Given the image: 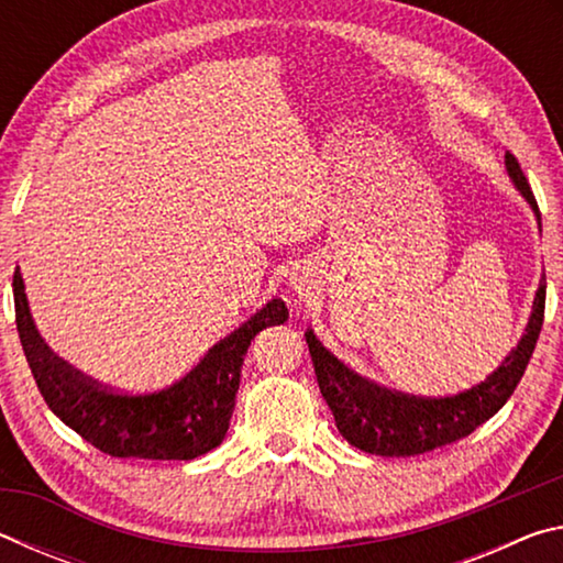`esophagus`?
I'll return each instance as SVG.
<instances>
[{"label": "esophagus", "instance_id": "esophagus-1", "mask_svg": "<svg viewBox=\"0 0 563 563\" xmlns=\"http://www.w3.org/2000/svg\"><path fill=\"white\" fill-rule=\"evenodd\" d=\"M290 288H292V292H298V295H308V292H310V288H312V278H310V273L305 271V268L295 271V273L290 275Z\"/></svg>", "mask_w": 563, "mask_h": 563}]
</instances>
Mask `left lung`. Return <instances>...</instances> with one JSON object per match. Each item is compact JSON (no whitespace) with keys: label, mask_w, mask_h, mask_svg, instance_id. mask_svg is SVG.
Returning a JSON list of instances; mask_svg holds the SVG:
<instances>
[{"label":"left lung","mask_w":563,"mask_h":563,"mask_svg":"<svg viewBox=\"0 0 563 563\" xmlns=\"http://www.w3.org/2000/svg\"><path fill=\"white\" fill-rule=\"evenodd\" d=\"M504 166H507L514 188L519 190L537 216L541 231L539 206L533 201L519 161L509 151L504 156ZM544 300L547 275H541L539 290L533 295L531 316L517 347H511L501 365L484 377L479 385H472L464 393L450 397H415L379 387L373 379L360 377L345 362H340L316 338L312 328H308L305 342H308L312 365H316L320 393L335 415L340 434L357 450L377 456L424 454L472 434L476 427L497 415L517 389L531 352L537 347L541 322H544Z\"/></svg>","instance_id":"1"}]
</instances>
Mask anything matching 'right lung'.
<instances>
[{"label":"right lung","instance_id":"add662e5","mask_svg":"<svg viewBox=\"0 0 563 563\" xmlns=\"http://www.w3.org/2000/svg\"><path fill=\"white\" fill-rule=\"evenodd\" d=\"M14 310L26 362L52 412L103 454L139 460H196L221 444L251 340L263 328L288 320L285 302L273 298L231 335L218 340L174 385L126 395L101 387L54 355L34 325L19 271L14 273Z\"/></svg>","mask_w":563,"mask_h":563}]
</instances>
